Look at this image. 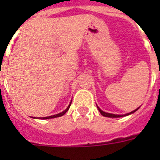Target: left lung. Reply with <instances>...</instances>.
<instances>
[{"label":"left lung","mask_w":160,"mask_h":160,"mask_svg":"<svg viewBox=\"0 0 160 160\" xmlns=\"http://www.w3.org/2000/svg\"><path fill=\"white\" fill-rule=\"evenodd\" d=\"M97 107H98V110L99 112L101 113V115H103L104 117H106V118H122V117H125V116H128V115H130L132 114V113H134V112H135V111H137L138 109H139V108H137L136 110L131 111L130 113H127V114H125V115H115V114H111V113H107V112H104V111H101L98 106H97Z\"/></svg>","instance_id":"1"}]
</instances>
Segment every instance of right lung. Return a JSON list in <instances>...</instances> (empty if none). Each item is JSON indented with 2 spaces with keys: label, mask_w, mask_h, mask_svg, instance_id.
Returning <instances> with one entry per match:
<instances>
[{
  "label": "right lung",
  "mask_w": 160,
  "mask_h": 160,
  "mask_svg": "<svg viewBox=\"0 0 160 160\" xmlns=\"http://www.w3.org/2000/svg\"><path fill=\"white\" fill-rule=\"evenodd\" d=\"M70 105H71V103H70L69 105L68 106V108H67L65 111H62V112H61V113H59V114L54 115V116H49V117H46V118H39V119H49V118H59V117H62V116H63V115L66 113L67 111H68V109H69Z\"/></svg>",
  "instance_id": "right-lung-1"
}]
</instances>
